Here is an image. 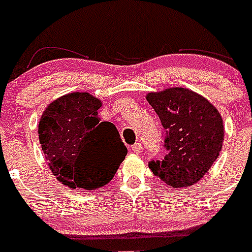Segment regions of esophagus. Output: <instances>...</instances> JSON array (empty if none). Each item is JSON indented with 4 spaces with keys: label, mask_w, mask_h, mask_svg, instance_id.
Masks as SVG:
<instances>
[{
    "label": "esophagus",
    "mask_w": 252,
    "mask_h": 252,
    "mask_svg": "<svg viewBox=\"0 0 252 252\" xmlns=\"http://www.w3.org/2000/svg\"><path fill=\"white\" fill-rule=\"evenodd\" d=\"M130 150H132V152H133L134 154H140V153H141V152H142L141 142H136L134 145H132Z\"/></svg>",
    "instance_id": "1"
}]
</instances>
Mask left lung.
I'll use <instances>...</instances> for the list:
<instances>
[{
	"instance_id": "1",
	"label": "left lung",
	"mask_w": 252,
	"mask_h": 252,
	"mask_svg": "<svg viewBox=\"0 0 252 252\" xmlns=\"http://www.w3.org/2000/svg\"><path fill=\"white\" fill-rule=\"evenodd\" d=\"M146 100L161 119L166 154L150 170L174 188L197 183L222 149V118L209 100L184 87L149 93Z\"/></svg>"
}]
</instances>
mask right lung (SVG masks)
<instances>
[{
    "label": "right lung",
    "instance_id": "right-lung-1",
    "mask_svg": "<svg viewBox=\"0 0 252 252\" xmlns=\"http://www.w3.org/2000/svg\"><path fill=\"white\" fill-rule=\"evenodd\" d=\"M102 102L89 93L53 100L39 122V141L51 171L69 188L106 186L126 156L116 126L102 122Z\"/></svg>",
    "mask_w": 252,
    "mask_h": 252
}]
</instances>
